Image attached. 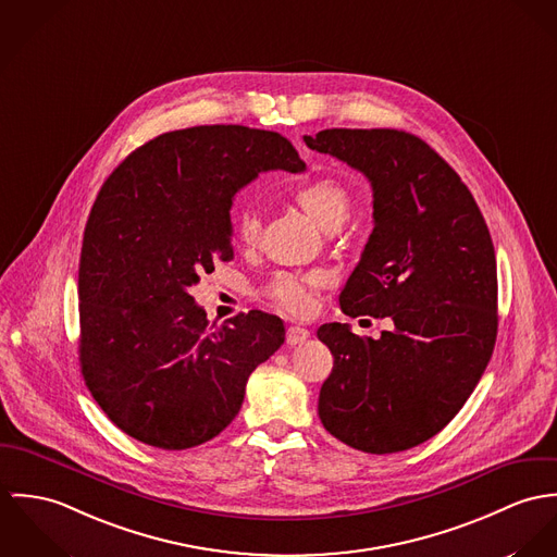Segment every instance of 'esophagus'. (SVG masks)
Instances as JSON below:
<instances>
[{
	"mask_svg": "<svg viewBox=\"0 0 557 557\" xmlns=\"http://www.w3.org/2000/svg\"><path fill=\"white\" fill-rule=\"evenodd\" d=\"M308 337V329H306V326H299V324H293V326H288V331H286V342H288L290 346H299V344H304Z\"/></svg>",
	"mask_w": 557,
	"mask_h": 557,
	"instance_id": "obj_1",
	"label": "esophagus"
}]
</instances>
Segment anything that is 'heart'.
I'll return each instance as SVG.
<instances>
[{"label":"heart","instance_id":"heart-1","mask_svg":"<svg viewBox=\"0 0 557 557\" xmlns=\"http://www.w3.org/2000/svg\"><path fill=\"white\" fill-rule=\"evenodd\" d=\"M293 196L306 209L309 218L315 220L324 231L337 228L348 218L352 202L348 187L329 175L311 177L308 182L293 187ZM260 228L262 220L253 207H244L235 213L233 231L242 246H253L260 237ZM324 282L326 275L322 271H280L264 286V295L288 313L301 315L308 313L313 304V290L320 288Z\"/></svg>","mask_w":557,"mask_h":557}]
</instances>
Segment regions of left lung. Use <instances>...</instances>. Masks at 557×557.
I'll list each match as a JSON object with an SVG mask.
<instances>
[{
  "instance_id": "1",
  "label": "left lung",
  "mask_w": 557,
  "mask_h": 557,
  "mask_svg": "<svg viewBox=\"0 0 557 557\" xmlns=\"http://www.w3.org/2000/svg\"><path fill=\"white\" fill-rule=\"evenodd\" d=\"M304 140L370 180L373 231L339 308L393 322L377 339L342 322L318 329L333 355L318 417L357 450H408L453 421L492 359L490 228L461 177L414 134L333 127Z\"/></svg>"
}]
</instances>
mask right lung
Wrapping results in <instances>:
<instances>
[{"mask_svg":"<svg viewBox=\"0 0 557 557\" xmlns=\"http://www.w3.org/2000/svg\"><path fill=\"white\" fill-rule=\"evenodd\" d=\"M277 169L306 171L282 134L196 125L145 143L100 187L78 264V361L134 440L184 450L215 437L242 410L249 373L284 344L277 315L209 324L187 293L233 260L235 194Z\"/></svg>","mask_w":557,"mask_h":557,"instance_id":"1","label":"right lung"}]
</instances>
